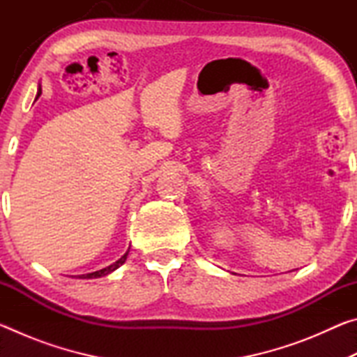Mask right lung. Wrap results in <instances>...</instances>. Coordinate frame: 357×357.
<instances>
[{
    "label": "right lung",
    "instance_id": "right-lung-1",
    "mask_svg": "<svg viewBox=\"0 0 357 357\" xmlns=\"http://www.w3.org/2000/svg\"><path fill=\"white\" fill-rule=\"evenodd\" d=\"M40 93H42V89L39 88L38 96H40ZM128 253H129V252H126L124 255L118 259V261H114L113 264L107 266V268H104V269H100V271H96V273H91V274H83V275H80V279H98V277H104V275H107V274L113 273L114 269H118L119 266L126 261V258H128Z\"/></svg>",
    "mask_w": 357,
    "mask_h": 357
}]
</instances>
